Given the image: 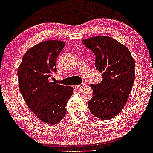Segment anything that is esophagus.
I'll list each match as a JSON object with an SVG mask.
<instances>
[{
	"instance_id": "esophagus-1",
	"label": "esophagus",
	"mask_w": 153,
	"mask_h": 153,
	"mask_svg": "<svg viewBox=\"0 0 153 153\" xmlns=\"http://www.w3.org/2000/svg\"><path fill=\"white\" fill-rule=\"evenodd\" d=\"M85 86H86L85 84H81V85L75 86V89H76V90H80V89H82V88L85 87Z\"/></svg>"
}]
</instances>
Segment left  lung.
Instances as JSON below:
<instances>
[{"instance_id": "1", "label": "left lung", "mask_w": 153, "mask_h": 153, "mask_svg": "<svg viewBox=\"0 0 153 153\" xmlns=\"http://www.w3.org/2000/svg\"><path fill=\"white\" fill-rule=\"evenodd\" d=\"M83 43L96 56L95 67L103 78L100 84L90 85L93 97L88 106L94 116L109 120L121 112L127 101L135 77V60L126 46L110 37H92Z\"/></svg>"}]
</instances>
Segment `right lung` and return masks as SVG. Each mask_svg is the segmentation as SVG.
<instances>
[{
    "instance_id": "right-lung-1",
    "label": "right lung",
    "mask_w": 153,
    "mask_h": 153,
    "mask_svg": "<svg viewBox=\"0 0 153 153\" xmlns=\"http://www.w3.org/2000/svg\"><path fill=\"white\" fill-rule=\"evenodd\" d=\"M65 43L49 40L36 44L26 52L18 67L21 93L32 112L41 121L56 124L65 116L73 88L49 81L56 72V59Z\"/></svg>"
}]
</instances>
